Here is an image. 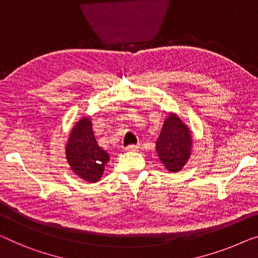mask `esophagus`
<instances>
[{
	"label": "esophagus",
	"instance_id": "34e87169",
	"mask_svg": "<svg viewBox=\"0 0 258 258\" xmlns=\"http://www.w3.org/2000/svg\"><path fill=\"white\" fill-rule=\"evenodd\" d=\"M124 150H125V151H129V152H132V151H137V150H138V145L130 144V145H128V147H125V148H124Z\"/></svg>",
	"mask_w": 258,
	"mask_h": 258
}]
</instances>
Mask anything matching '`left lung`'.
Wrapping results in <instances>:
<instances>
[{"mask_svg": "<svg viewBox=\"0 0 258 258\" xmlns=\"http://www.w3.org/2000/svg\"><path fill=\"white\" fill-rule=\"evenodd\" d=\"M192 137L186 124L175 114H169L157 140L156 150L160 162L170 172H178L191 156Z\"/></svg>", "mask_w": 258, "mask_h": 258, "instance_id": "left-lung-1", "label": "left lung"}]
</instances>
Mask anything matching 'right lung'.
Segmentation results:
<instances>
[{"label":"right lung","instance_id":"right-lung-1","mask_svg":"<svg viewBox=\"0 0 258 258\" xmlns=\"http://www.w3.org/2000/svg\"><path fill=\"white\" fill-rule=\"evenodd\" d=\"M66 158L71 169L81 179L96 182L102 177L109 155L99 147L89 117H83L74 125L66 145Z\"/></svg>","mask_w":258,"mask_h":258}]
</instances>
